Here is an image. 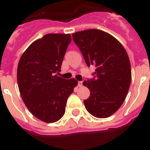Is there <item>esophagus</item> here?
<instances>
[{"instance_id":"1","label":"esophagus","mask_w":150,"mask_h":150,"mask_svg":"<svg viewBox=\"0 0 150 150\" xmlns=\"http://www.w3.org/2000/svg\"><path fill=\"white\" fill-rule=\"evenodd\" d=\"M83 86V82H82V81L78 82V86L80 87V86Z\"/></svg>"}]
</instances>
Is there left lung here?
<instances>
[{
  "instance_id": "8db88e82",
  "label": "left lung",
  "mask_w": 150,
  "mask_h": 150,
  "mask_svg": "<svg viewBox=\"0 0 150 150\" xmlns=\"http://www.w3.org/2000/svg\"><path fill=\"white\" fill-rule=\"evenodd\" d=\"M87 66H95V78L85 80L90 96L84 105L90 114L107 118L119 110L126 98L132 81V70L126 51L108 33L98 29L72 34Z\"/></svg>"
}]
</instances>
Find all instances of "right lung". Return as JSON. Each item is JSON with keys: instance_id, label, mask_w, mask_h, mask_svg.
Listing matches in <instances>:
<instances>
[{"instance_id": "1", "label": "right lung", "mask_w": 150, "mask_h": 150, "mask_svg": "<svg viewBox=\"0 0 150 150\" xmlns=\"http://www.w3.org/2000/svg\"><path fill=\"white\" fill-rule=\"evenodd\" d=\"M71 41L69 34H48L33 42L18 62L17 82L24 103L31 113L47 123L59 121L78 82L55 74L61 71Z\"/></svg>"}]
</instances>
